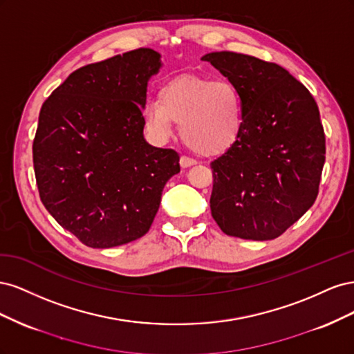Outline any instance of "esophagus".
I'll return each mask as SVG.
<instances>
[{"label": "esophagus", "instance_id": "esophagus-1", "mask_svg": "<svg viewBox=\"0 0 354 354\" xmlns=\"http://www.w3.org/2000/svg\"><path fill=\"white\" fill-rule=\"evenodd\" d=\"M195 164H196L195 159L187 158V156H181V158H180V165H181V168H189V167L195 165Z\"/></svg>", "mask_w": 354, "mask_h": 354}]
</instances>
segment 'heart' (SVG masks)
I'll use <instances>...</instances> for the list:
<instances>
[{"label": "heart", "instance_id": "b5f03b06", "mask_svg": "<svg viewBox=\"0 0 354 354\" xmlns=\"http://www.w3.org/2000/svg\"><path fill=\"white\" fill-rule=\"evenodd\" d=\"M146 128L167 140L180 124L183 142L199 155H218L236 142L242 128V99L229 80L178 77L165 82L158 100L143 106Z\"/></svg>", "mask_w": 354, "mask_h": 354}]
</instances>
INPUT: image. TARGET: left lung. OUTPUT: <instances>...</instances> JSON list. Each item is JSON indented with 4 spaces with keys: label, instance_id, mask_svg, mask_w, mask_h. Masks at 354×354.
Listing matches in <instances>:
<instances>
[{
    "label": "left lung",
    "instance_id": "obj_1",
    "mask_svg": "<svg viewBox=\"0 0 354 354\" xmlns=\"http://www.w3.org/2000/svg\"><path fill=\"white\" fill-rule=\"evenodd\" d=\"M242 99V128L211 162L212 218L229 234L274 239L317 198L325 164V133L313 95L276 63L232 51L202 57Z\"/></svg>",
    "mask_w": 354,
    "mask_h": 354
}]
</instances>
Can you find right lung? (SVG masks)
Wrapping results in <instances>:
<instances>
[{
    "label": "right lung",
    "mask_w": 354,
    "mask_h": 354,
    "mask_svg": "<svg viewBox=\"0 0 354 354\" xmlns=\"http://www.w3.org/2000/svg\"><path fill=\"white\" fill-rule=\"evenodd\" d=\"M160 55L138 48L72 72L39 112L34 168L39 198L63 229L91 248H112L151 229L173 149L143 134L147 82Z\"/></svg>",
    "instance_id": "add662e5"
}]
</instances>
